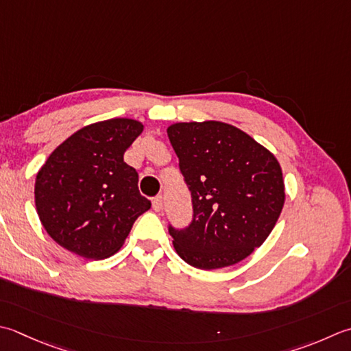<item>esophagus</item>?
<instances>
[{"label": "esophagus", "instance_id": "1", "mask_svg": "<svg viewBox=\"0 0 351 351\" xmlns=\"http://www.w3.org/2000/svg\"><path fill=\"white\" fill-rule=\"evenodd\" d=\"M152 208H154L156 213L162 210V197H161V196H156V197H154V201H152Z\"/></svg>", "mask_w": 351, "mask_h": 351}]
</instances>
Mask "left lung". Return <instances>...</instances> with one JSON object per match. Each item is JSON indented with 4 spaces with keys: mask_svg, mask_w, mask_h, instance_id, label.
Listing matches in <instances>:
<instances>
[{
    "mask_svg": "<svg viewBox=\"0 0 351 351\" xmlns=\"http://www.w3.org/2000/svg\"><path fill=\"white\" fill-rule=\"evenodd\" d=\"M167 135L195 211L189 228H169L178 256L202 271L242 262L263 245L283 210L278 160L223 121L173 123Z\"/></svg>",
    "mask_w": 351,
    "mask_h": 351,
    "instance_id": "obj_1",
    "label": "left lung"
}]
</instances>
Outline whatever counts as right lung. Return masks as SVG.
<instances>
[{
  "instance_id": "obj_1",
  "label": "right lung",
  "mask_w": 351,
  "mask_h": 351,
  "mask_svg": "<svg viewBox=\"0 0 351 351\" xmlns=\"http://www.w3.org/2000/svg\"><path fill=\"white\" fill-rule=\"evenodd\" d=\"M143 129L134 119L91 123L59 144L39 169L36 211L62 248L91 260L111 257L150 208L138 191V173L123 160Z\"/></svg>"
}]
</instances>
